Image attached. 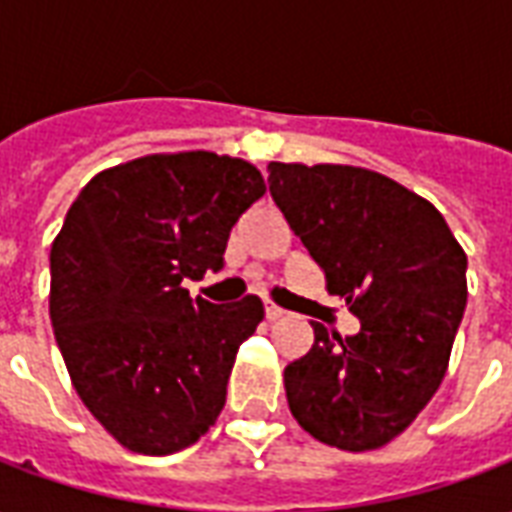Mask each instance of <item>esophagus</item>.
Instances as JSON below:
<instances>
[{"label":"esophagus","mask_w":512,"mask_h":512,"mask_svg":"<svg viewBox=\"0 0 512 512\" xmlns=\"http://www.w3.org/2000/svg\"><path fill=\"white\" fill-rule=\"evenodd\" d=\"M285 315V310L282 307H277L274 301H266V318L268 321H277V318H282Z\"/></svg>","instance_id":"34e87169"}]
</instances>
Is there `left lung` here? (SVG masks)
Instances as JSON below:
<instances>
[{
	"label": "left lung",
	"mask_w": 512,
	"mask_h": 512,
	"mask_svg": "<svg viewBox=\"0 0 512 512\" xmlns=\"http://www.w3.org/2000/svg\"><path fill=\"white\" fill-rule=\"evenodd\" d=\"M268 191L359 321L351 337L312 323V348L285 367L290 411L323 444L384 447L447 373L466 255L428 200L370 169L271 161Z\"/></svg>",
	"instance_id": "1"
}]
</instances>
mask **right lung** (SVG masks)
Masks as SVG:
<instances>
[{
	"instance_id": "add662e5",
	"label": "right lung",
	"mask_w": 512,
	"mask_h": 512,
	"mask_svg": "<svg viewBox=\"0 0 512 512\" xmlns=\"http://www.w3.org/2000/svg\"><path fill=\"white\" fill-rule=\"evenodd\" d=\"M266 194L241 158L145 156L95 175L51 244V326L82 403L123 447L169 455L208 433L257 296L191 299L222 271L241 213Z\"/></svg>"
}]
</instances>
